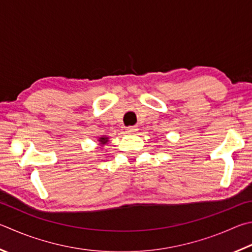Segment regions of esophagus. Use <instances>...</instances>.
I'll return each mask as SVG.
<instances>
[{
  "mask_svg": "<svg viewBox=\"0 0 252 252\" xmlns=\"http://www.w3.org/2000/svg\"><path fill=\"white\" fill-rule=\"evenodd\" d=\"M126 130V133L132 134V133H134V132L138 131V126H127Z\"/></svg>",
  "mask_w": 252,
  "mask_h": 252,
  "instance_id": "1",
  "label": "esophagus"
}]
</instances>
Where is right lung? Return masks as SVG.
<instances>
[{"label":"right lung","mask_w":252,"mask_h":252,"mask_svg":"<svg viewBox=\"0 0 252 252\" xmlns=\"http://www.w3.org/2000/svg\"><path fill=\"white\" fill-rule=\"evenodd\" d=\"M99 141L101 142V144H106V142L108 141V139H107V138H101Z\"/></svg>","instance_id":"1"}]
</instances>
